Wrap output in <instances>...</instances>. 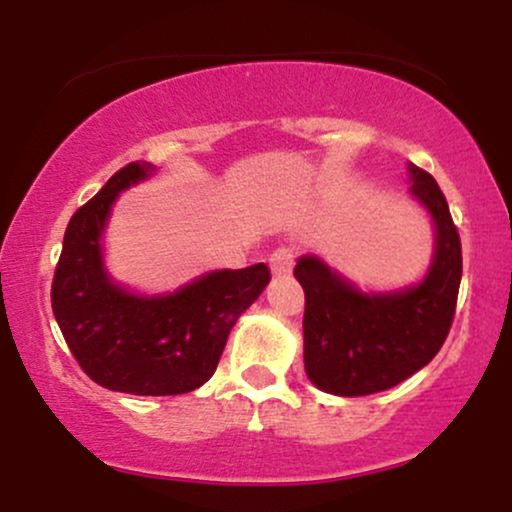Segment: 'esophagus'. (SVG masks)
I'll return each instance as SVG.
<instances>
[{
	"instance_id": "1",
	"label": "esophagus",
	"mask_w": 512,
	"mask_h": 512,
	"mask_svg": "<svg viewBox=\"0 0 512 512\" xmlns=\"http://www.w3.org/2000/svg\"><path fill=\"white\" fill-rule=\"evenodd\" d=\"M293 264H296V248H291V245H281L269 255V267H272L274 276L289 274Z\"/></svg>"
}]
</instances>
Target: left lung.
Masks as SVG:
<instances>
[{"label": "left lung", "instance_id": "8db88e82", "mask_svg": "<svg viewBox=\"0 0 512 512\" xmlns=\"http://www.w3.org/2000/svg\"><path fill=\"white\" fill-rule=\"evenodd\" d=\"M411 195L436 223V257L414 289L368 296L317 257L293 269L305 291V373L320 390L366 397L421 370L448 339L462 279V245L448 202L424 168L409 163Z\"/></svg>", "mask_w": 512, "mask_h": 512}]
</instances>
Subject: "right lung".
Wrapping results in <instances>:
<instances>
[{
	"mask_svg": "<svg viewBox=\"0 0 512 512\" xmlns=\"http://www.w3.org/2000/svg\"><path fill=\"white\" fill-rule=\"evenodd\" d=\"M151 173V163H127L76 209L52 279V313L93 383L127 395H185L214 375L228 332L272 274L262 262L223 269L158 298L115 286L101 260L105 221L117 192Z\"/></svg>",
	"mask_w": 512,
	"mask_h": 512,
	"instance_id": "obj_1",
	"label": "right lung"
}]
</instances>
